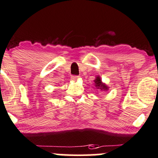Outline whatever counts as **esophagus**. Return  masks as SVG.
I'll use <instances>...</instances> for the list:
<instances>
[{"label":"esophagus","mask_w":158,"mask_h":158,"mask_svg":"<svg viewBox=\"0 0 158 158\" xmlns=\"http://www.w3.org/2000/svg\"><path fill=\"white\" fill-rule=\"evenodd\" d=\"M71 79H73V80L76 81V80H77L78 79H79V76H72Z\"/></svg>","instance_id":"esophagus-1"}]
</instances>
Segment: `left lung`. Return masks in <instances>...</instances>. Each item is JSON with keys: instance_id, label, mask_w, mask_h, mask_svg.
<instances>
[{"instance_id": "1", "label": "left lung", "mask_w": 158, "mask_h": 158, "mask_svg": "<svg viewBox=\"0 0 158 158\" xmlns=\"http://www.w3.org/2000/svg\"><path fill=\"white\" fill-rule=\"evenodd\" d=\"M94 82H95V86L96 87L97 89H101V90H108L109 88H108V86L106 85H105L104 83H102V82L101 80V78L99 77V76H97L96 79L94 80Z\"/></svg>"}]
</instances>
